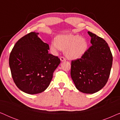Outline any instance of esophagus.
I'll return each instance as SVG.
<instances>
[{
  "mask_svg": "<svg viewBox=\"0 0 120 120\" xmlns=\"http://www.w3.org/2000/svg\"><path fill=\"white\" fill-rule=\"evenodd\" d=\"M60 60L61 62H64V61H65V60H66V59H65L64 57H60Z\"/></svg>",
  "mask_w": 120,
  "mask_h": 120,
  "instance_id": "34e87169",
  "label": "esophagus"
}]
</instances>
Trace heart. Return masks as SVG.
<instances>
[{"instance_id": "heart-1", "label": "heart", "mask_w": 120, "mask_h": 120, "mask_svg": "<svg viewBox=\"0 0 120 120\" xmlns=\"http://www.w3.org/2000/svg\"><path fill=\"white\" fill-rule=\"evenodd\" d=\"M50 48L54 52L65 51V55L68 59L77 60L86 52L88 42L78 34H63L57 36L56 40L51 41Z\"/></svg>"}]
</instances>
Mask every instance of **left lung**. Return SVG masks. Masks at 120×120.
Returning <instances> with one entry per match:
<instances>
[{
	"instance_id": "1",
	"label": "left lung",
	"mask_w": 120,
	"mask_h": 120,
	"mask_svg": "<svg viewBox=\"0 0 120 120\" xmlns=\"http://www.w3.org/2000/svg\"><path fill=\"white\" fill-rule=\"evenodd\" d=\"M92 45L81 58L71 61L70 75L79 91L87 94L97 92L109 79L112 56L108 44L101 38L88 32Z\"/></svg>"
}]
</instances>
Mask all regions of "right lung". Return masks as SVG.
<instances>
[{
	"label": "right lung",
	"mask_w": 120,
	"mask_h": 120,
	"mask_svg": "<svg viewBox=\"0 0 120 120\" xmlns=\"http://www.w3.org/2000/svg\"><path fill=\"white\" fill-rule=\"evenodd\" d=\"M38 35L31 32L21 38L9 57L14 82L19 90L30 94L41 93L48 87L60 63L58 57L49 53V45Z\"/></svg>",
	"instance_id": "obj_1"
}]
</instances>
